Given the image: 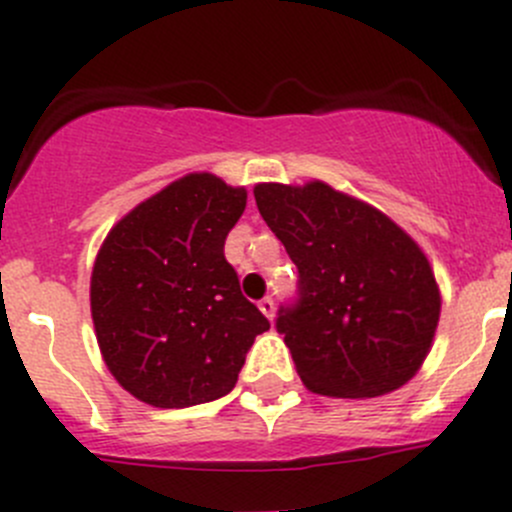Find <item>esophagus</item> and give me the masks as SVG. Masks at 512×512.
I'll use <instances>...</instances> for the list:
<instances>
[{"instance_id":"esophagus-1","label":"esophagus","mask_w":512,"mask_h":512,"mask_svg":"<svg viewBox=\"0 0 512 512\" xmlns=\"http://www.w3.org/2000/svg\"><path fill=\"white\" fill-rule=\"evenodd\" d=\"M257 307H260V312L265 314L267 319L275 317V299H272V297H262V299H260V304H257Z\"/></svg>"}]
</instances>
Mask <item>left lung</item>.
<instances>
[{
	"mask_svg": "<svg viewBox=\"0 0 512 512\" xmlns=\"http://www.w3.org/2000/svg\"><path fill=\"white\" fill-rule=\"evenodd\" d=\"M257 210L297 265V297L280 304L307 389L364 399L404 386L436 334L441 297L418 245L384 213L329 185H255Z\"/></svg>",
	"mask_w": 512,
	"mask_h": 512,
	"instance_id": "1",
	"label": "left lung"
}]
</instances>
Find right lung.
I'll return each instance as SVG.
<instances>
[{
  "instance_id": "right-lung-1",
  "label": "right lung",
  "mask_w": 512,
  "mask_h": 512,
  "mask_svg": "<svg viewBox=\"0 0 512 512\" xmlns=\"http://www.w3.org/2000/svg\"><path fill=\"white\" fill-rule=\"evenodd\" d=\"M247 193L210 173L175 180L133 208L91 275L98 347L118 384L158 409L230 394L265 314L225 260Z\"/></svg>"
}]
</instances>
